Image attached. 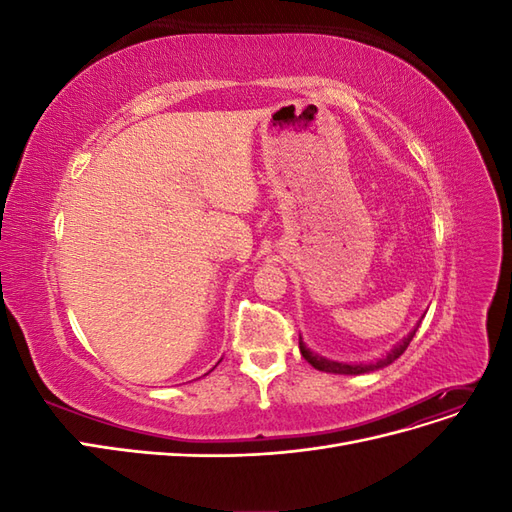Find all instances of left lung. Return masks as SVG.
I'll list each match as a JSON object with an SVG mask.
<instances>
[{"mask_svg":"<svg viewBox=\"0 0 512 512\" xmlns=\"http://www.w3.org/2000/svg\"><path fill=\"white\" fill-rule=\"evenodd\" d=\"M418 329V327H416ZM416 329L408 335V337H404L401 339V342L386 354V356H382L380 361H376V363H359V365H346V363H337V361H329V359H324V356H318V354H314L312 350L309 348H305V344L301 342V337H299V348H301V354L305 356V361L312 365V367H316V369H320V371H329V374H350V376H356V374H367V371H376V369H382V367H386V365H391L393 361H397L401 354L406 352V348L410 346V342H412V337H414V333H416Z\"/></svg>","mask_w":512,"mask_h":512,"instance_id":"1","label":"left lung"}]
</instances>
